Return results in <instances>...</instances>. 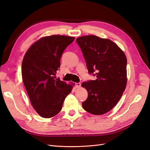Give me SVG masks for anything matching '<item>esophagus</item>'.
Wrapping results in <instances>:
<instances>
[{
	"label": "esophagus",
	"instance_id": "34e87169",
	"mask_svg": "<svg viewBox=\"0 0 150 150\" xmlns=\"http://www.w3.org/2000/svg\"><path fill=\"white\" fill-rule=\"evenodd\" d=\"M80 87H81V83H76V88H79Z\"/></svg>",
	"mask_w": 150,
	"mask_h": 150
}]
</instances>
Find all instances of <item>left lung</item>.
<instances>
[{
  "mask_svg": "<svg viewBox=\"0 0 150 150\" xmlns=\"http://www.w3.org/2000/svg\"><path fill=\"white\" fill-rule=\"evenodd\" d=\"M89 74L97 79L83 82L88 97L84 110L94 115L108 112L118 103L126 87L127 59L125 52L109 39L84 35L76 39Z\"/></svg>",
  "mask_w": 150,
  "mask_h": 150,
  "instance_id": "obj_1",
  "label": "left lung"
}]
</instances>
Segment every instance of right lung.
Returning a JSON list of instances; mask_svg holds the SVG:
<instances>
[{
    "label": "right lung",
    "instance_id": "right-lung-1",
    "mask_svg": "<svg viewBox=\"0 0 150 150\" xmlns=\"http://www.w3.org/2000/svg\"><path fill=\"white\" fill-rule=\"evenodd\" d=\"M74 37L52 35L39 39L25 52L22 78L32 106L39 116L50 118L57 115L74 83L56 78L60 59Z\"/></svg>",
    "mask_w": 150,
    "mask_h": 150
}]
</instances>
